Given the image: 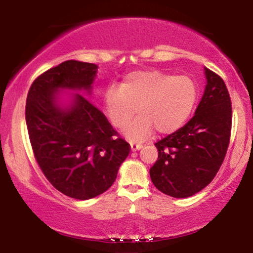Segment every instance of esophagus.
<instances>
[{
	"mask_svg": "<svg viewBox=\"0 0 253 253\" xmlns=\"http://www.w3.org/2000/svg\"><path fill=\"white\" fill-rule=\"evenodd\" d=\"M130 146H131V151H138L140 150L141 147H143V145L139 144V143H134V141H131L130 143Z\"/></svg>",
	"mask_w": 253,
	"mask_h": 253,
	"instance_id": "1",
	"label": "esophagus"
}]
</instances>
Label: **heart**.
<instances>
[{
  "instance_id": "1",
  "label": "heart",
  "mask_w": 253,
  "mask_h": 253,
  "mask_svg": "<svg viewBox=\"0 0 253 253\" xmlns=\"http://www.w3.org/2000/svg\"><path fill=\"white\" fill-rule=\"evenodd\" d=\"M198 89L188 76L148 69L129 72L121 86L112 85L103 95L109 121L117 129L129 124L137 112L141 116L126 130V136L143 140L152 133L168 134L177 131L193 112Z\"/></svg>"
}]
</instances>
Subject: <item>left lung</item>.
<instances>
[{
    "instance_id": "8db88e82",
    "label": "left lung",
    "mask_w": 253,
    "mask_h": 253,
    "mask_svg": "<svg viewBox=\"0 0 253 253\" xmlns=\"http://www.w3.org/2000/svg\"><path fill=\"white\" fill-rule=\"evenodd\" d=\"M207 85L195 116L184 126L155 143L158 160L150 169L155 188L175 198H188L210 184L229 146L233 108L219 75L205 69Z\"/></svg>"
}]
</instances>
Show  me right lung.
Segmentation results:
<instances>
[{
  "mask_svg": "<svg viewBox=\"0 0 253 253\" xmlns=\"http://www.w3.org/2000/svg\"><path fill=\"white\" fill-rule=\"evenodd\" d=\"M96 68L86 62H62L34 79L26 99V126L38 165L55 189L79 200L107 191L131 150L83 94H76L68 110L55 102L58 88L89 91Z\"/></svg>",
  "mask_w": 253,
  "mask_h": 253,
  "instance_id": "add662e5",
  "label": "right lung"
}]
</instances>
